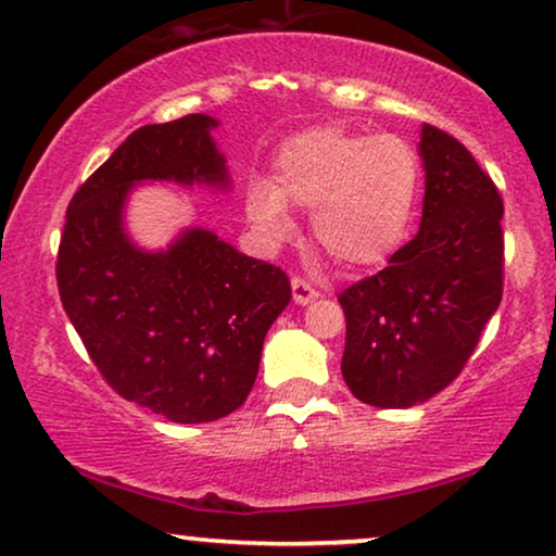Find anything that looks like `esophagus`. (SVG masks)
<instances>
[{
  "mask_svg": "<svg viewBox=\"0 0 556 556\" xmlns=\"http://www.w3.org/2000/svg\"><path fill=\"white\" fill-rule=\"evenodd\" d=\"M291 288H293V301L299 306H306V304H312L314 299H319V291H316V288L304 278H293Z\"/></svg>",
  "mask_w": 556,
  "mask_h": 556,
  "instance_id": "1",
  "label": "esophagus"
}]
</instances>
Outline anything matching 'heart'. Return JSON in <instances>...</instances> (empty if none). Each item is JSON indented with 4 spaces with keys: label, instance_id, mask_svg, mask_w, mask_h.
<instances>
[{
    "label": "heart",
    "instance_id": "heart-1",
    "mask_svg": "<svg viewBox=\"0 0 556 556\" xmlns=\"http://www.w3.org/2000/svg\"><path fill=\"white\" fill-rule=\"evenodd\" d=\"M421 191V161L399 135L342 125L291 137L276 155L273 184L248 191V216L273 242L291 235L288 206L312 208V237L344 270L386 263L406 240Z\"/></svg>",
    "mask_w": 556,
    "mask_h": 556
}]
</instances>
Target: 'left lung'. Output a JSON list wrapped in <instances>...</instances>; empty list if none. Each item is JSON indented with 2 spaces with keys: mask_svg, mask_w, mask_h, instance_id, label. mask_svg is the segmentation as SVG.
Returning a JSON list of instances; mask_svg holds the SVG:
<instances>
[{
  "mask_svg": "<svg viewBox=\"0 0 556 556\" xmlns=\"http://www.w3.org/2000/svg\"><path fill=\"white\" fill-rule=\"evenodd\" d=\"M419 235L344 288L342 378L357 401L408 408L463 372L503 295V199L463 142L424 125Z\"/></svg>",
  "mask_w": 556,
  "mask_h": 556,
  "instance_id": "1",
  "label": "left lung"
}]
</instances>
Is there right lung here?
Segmentation results:
<instances>
[{
	"instance_id": "right-lung-1",
	"label": "right lung",
	"mask_w": 556,
	"mask_h": 556,
	"mask_svg": "<svg viewBox=\"0 0 556 556\" xmlns=\"http://www.w3.org/2000/svg\"><path fill=\"white\" fill-rule=\"evenodd\" d=\"M206 114L146 125L86 178L66 212L55 278L86 352L122 399L176 424L232 414L255 386L270 324L291 301L276 265L201 227L148 252L125 232L140 181L227 189Z\"/></svg>"
}]
</instances>
